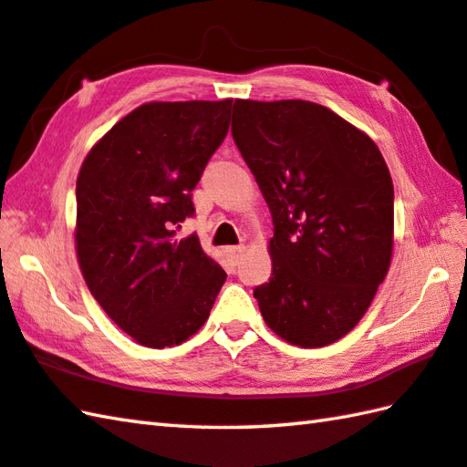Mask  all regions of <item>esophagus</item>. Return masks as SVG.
Masks as SVG:
<instances>
[{
	"label": "esophagus",
	"mask_w": 467,
	"mask_h": 467,
	"mask_svg": "<svg viewBox=\"0 0 467 467\" xmlns=\"http://www.w3.org/2000/svg\"><path fill=\"white\" fill-rule=\"evenodd\" d=\"M244 252H245V248H244L242 244H240V245H232V248H227V256H230L234 266H235V264H240V260H242V256H244Z\"/></svg>",
	"instance_id": "obj_1"
}]
</instances>
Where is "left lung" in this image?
Listing matches in <instances>:
<instances>
[{"instance_id": "8db88e82", "label": "left lung", "mask_w": 467, "mask_h": 467, "mask_svg": "<svg viewBox=\"0 0 467 467\" xmlns=\"http://www.w3.org/2000/svg\"><path fill=\"white\" fill-rule=\"evenodd\" d=\"M232 136L275 223L254 288L278 337L323 348L356 327L389 272L394 187L370 136L303 99H235Z\"/></svg>"}]
</instances>
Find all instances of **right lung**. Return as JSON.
<instances>
[{
    "instance_id": "obj_1",
    "label": "right lung",
    "mask_w": 467,
    "mask_h": 467,
    "mask_svg": "<svg viewBox=\"0 0 467 467\" xmlns=\"http://www.w3.org/2000/svg\"><path fill=\"white\" fill-rule=\"evenodd\" d=\"M232 99L152 101L121 118L77 177L75 245L83 278L109 319L146 348L203 327L225 272L192 234L191 192L230 130Z\"/></svg>"
}]
</instances>
